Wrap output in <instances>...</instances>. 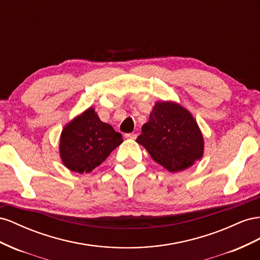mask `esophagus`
<instances>
[{"label":"esophagus","mask_w":260,"mask_h":260,"mask_svg":"<svg viewBox=\"0 0 260 260\" xmlns=\"http://www.w3.org/2000/svg\"><path fill=\"white\" fill-rule=\"evenodd\" d=\"M125 137L129 139H135L137 137V134H135V133H131V134H125Z\"/></svg>","instance_id":"obj_1"}]
</instances>
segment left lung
<instances>
[{
    "label": "left lung",
    "mask_w": 260,
    "mask_h": 260,
    "mask_svg": "<svg viewBox=\"0 0 260 260\" xmlns=\"http://www.w3.org/2000/svg\"><path fill=\"white\" fill-rule=\"evenodd\" d=\"M136 142L170 172L182 171L203 157L204 139L191 114L172 102H158Z\"/></svg>",
    "instance_id": "8db88e82"
}]
</instances>
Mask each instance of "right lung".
<instances>
[{"label": "right lung", "instance_id": "right-lung-1", "mask_svg": "<svg viewBox=\"0 0 260 260\" xmlns=\"http://www.w3.org/2000/svg\"><path fill=\"white\" fill-rule=\"evenodd\" d=\"M122 142L120 133L101 122L90 108L64 127L60 143L61 158L71 171L88 173L100 166Z\"/></svg>", "mask_w": 260, "mask_h": 260}]
</instances>
